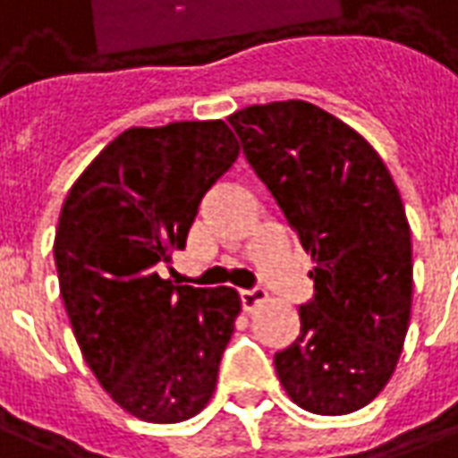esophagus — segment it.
<instances>
[{"label": "esophagus", "mask_w": 458, "mask_h": 458, "mask_svg": "<svg viewBox=\"0 0 458 458\" xmlns=\"http://www.w3.org/2000/svg\"><path fill=\"white\" fill-rule=\"evenodd\" d=\"M240 305H242V310H252V307L258 305V302H262L265 300V290H260V287H250V290H240Z\"/></svg>", "instance_id": "obj_1"}]
</instances>
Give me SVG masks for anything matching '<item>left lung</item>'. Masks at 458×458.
<instances>
[{
    "mask_svg": "<svg viewBox=\"0 0 458 458\" xmlns=\"http://www.w3.org/2000/svg\"><path fill=\"white\" fill-rule=\"evenodd\" d=\"M255 175L312 255L315 295L275 354L297 407L337 417L369 404L394 372L411 312V233L385 161L307 101L228 116Z\"/></svg>",
    "mask_w": 458,
    "mask_h": 458,
    "instance_id": "8db88e82",
    "label": "left lung"
}]
</instances>
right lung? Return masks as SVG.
Returning a JSON list of instances; mask_svg holds the SVG:
<instances>
[{
    "label": "right lung",
    "mask_w": 458,
    "mask_h": 458,
    "mask_svg": "<svg viewBox=\"0 0 458 458\" xmlns=\"http://www.w3.org/2000/svg\"><path fill=\"white\" fill-rule=\"evenodd\" d=\"M238 153L223 121L129 129L64 200L54 260L66 315L96 379L143 421L196 417L216 389L238 293L174 287L158 270Z\"/></svg>",
    "instance_id": "add662e5"
}]
</instances>
